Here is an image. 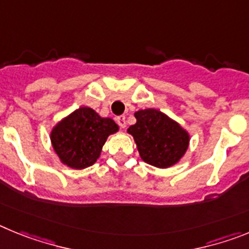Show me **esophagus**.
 Returning <instances> with one entry per match:
<instances>
[{
	"label": "esophagus",
	"mask_w": 249,
	"mask_h": 249,
	"mask_svg": "<svg viewBox=\"0 0 249 249\" xmlns=\"http://www.w3.org/2000/svg\"><path fill=\"white\" fill-rule=\"evenodd\" d=\"M117 123L120 124L121 128H126V117H124V116L117 117Z\"/></svg>",
	"instance_id": "1"
}]
</instances>
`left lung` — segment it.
I'll use <instances>...</instances> for the list:
<instances>
[{
	"label": "left lung",
	"mask_w": 249,
	"mask_h": 249,
	"mask_svg": "<svg viewBox=\"0 0 249 249\" xmlns=\"http://www.w3.org/2000/svg\"><path fill=\"white\" fill-rule=\"evenodd\" d=\"M135 117L137 121L127 132L135 140L141 158L157 168L177 164L190 146L188 131L160 109H140Z\"/></svg>",
	"instance_id": "1"
}]
</instances>
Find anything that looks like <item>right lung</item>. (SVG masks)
<instances>
[{
  "label": "right lung",
  "mask_w": 249,
  "mask_h": 249,
  "mask_svg": "<svg viewBox=\"0 0 249 249\" xmlns=\"http://www.w3.org/2000/svg\"><path fill=\"white\" fill-rule=\"evenodd\" d=\"M120 127L112 118L101 117L91 107H80L52 127L50 140L59 162L83 169L97 162L108 136Z\"/></svg>",
  "instance_id": "right-lung-1"
}]
</instances>
